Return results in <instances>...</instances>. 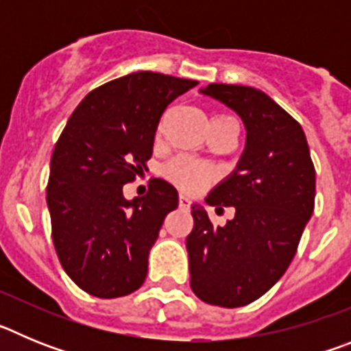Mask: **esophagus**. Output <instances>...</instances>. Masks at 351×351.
<instances>
[{
    "label": "esophagus",
    "instance_id": "esophagus-1",
    "mask_svg": "<svg viewBox=\"0 0 351 351\" xmlns=\"http://www.w3.org/2000/svg\"><path fill=\"white\" fill-rule=\"evenodd\" d=\"M191 206V200L186 195H179V207H184V209H188V207Z\"/></svg>",
    "mask_w": 351,
    "mask_h": 351
}]
</instances>
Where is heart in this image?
Here are the masks:
<instances>
[{
	"label": "heart",
	"instance_id": "obj_1",
	"mask_svg": "<svg viewBox=\"0 0 351 351\" xmlns=\"http://www.w3.org/2000/svg\"><path fill=\"white\" fill-rule=\"evenodd\" d=\"M218 119H232V117L218 116L214 117L213 121ZM158 132H161V126L158 128ZM163 173H165V178L170 182H173V184L179 186L184 191L198 190L200 186L206 184L210 179V169L200 165V163H195V161L188 160V158H176V160H172L165 167Z\"/></svg>",
	"mask_w": 351,
	"mask_h": 351
}]
</instances>
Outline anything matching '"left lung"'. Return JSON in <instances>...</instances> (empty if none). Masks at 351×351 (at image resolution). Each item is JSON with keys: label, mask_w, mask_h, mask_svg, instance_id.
Returning <instances> with one entry per match:
<instances>
[{"label": "left lung", "mask_w": 351, "mask_h": 351, "mask_svg": "<svg viewBox=\"0 0 351 351\" xmlns=\"http://www.w3.org/2000/svg\"><path fill=\"white\" fill-rule=\"evenodd\" d=\"M200 93L243 119L246 147L206 198L216 213L234 207V218L213 226L202 206H191L190 285L204 302L241 308L271 290L295 256L315 209V167L302 126L271 96L234 84H209Z\"/></svg>", "instance_id": "obj_1"}]
</instances>
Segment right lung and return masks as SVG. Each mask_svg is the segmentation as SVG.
Wrapping results in <instances>:
<instances>
[{"mask_svg": "<svg viewBox=\"0 0 351 351\" xmlns=\"http://www.w3.org/2000/svg\"><path fill=\"white\" fill-rule=\"evenodd\" d=\"M197 84L154 71L110 80L86 95L56 142L47 184L52 241L64 272L89 295L116 299L144 283L178 190L151 179L144 197L126 200L123 186L147 169L161 114Z\"/></svg>", "mask_w": 351, "mask_h": 351, "instance_id": "add662e5", "label": "right lung"}]
</instances>
